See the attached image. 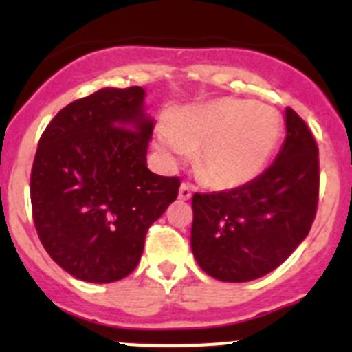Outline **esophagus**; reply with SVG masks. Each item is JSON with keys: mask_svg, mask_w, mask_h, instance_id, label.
Here are the masks:
<instances>
[{"mask_svg": "<svg viewBox=\"0 0 352 352\" xmlns=\"http://www.w3.org/2000/svg\"><path fill=\"white\" fill-rule=\"evenodd\" d=\"M192 194H194V186L188 185V183H182V186H179V199L188 201L192 197Z\"/></svg>", "mask_w": 352, "mask_h": 352, "instance_id": "esophagus-1", "label": "esophagus"}]
</instances>
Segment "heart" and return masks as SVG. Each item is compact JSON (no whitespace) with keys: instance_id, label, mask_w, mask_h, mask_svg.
<instances>
[{"instance_id":"b5f03b06","label":"heart","mask_w":352,"mask_h":352,"mask_svg":"<svg viewBox=\"0 0 352 352\" xmlns=\"http://www.w3.org/2000/svg\"><path fill=\"white\" fill-rule=\"evenodd\" d=\"M282 133L278 111L266 104L219 98L170 116L157 133L158 148L173 164L197 151L201 178L217 188H234L257 178Z\"/></svg>"}]
</instances>
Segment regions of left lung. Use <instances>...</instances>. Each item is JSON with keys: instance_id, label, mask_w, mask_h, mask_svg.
<instances>
[{"instance_id": "1", "label": "left lung", "mask_w": 352, "mask_h": 352, "mask_svg": "<svg viewBox=\"0 0 352 352\" xmlns=\"http://www.w3.org/2000/svg\"><path fill=\"white\" fill-rule=\"evenodd\" d=\"M285 126L280 153L261 176L232 190L192 197V252L217 280H256L309 236L319 203V148L291 107Z\"/></svg>"}]
</instances>
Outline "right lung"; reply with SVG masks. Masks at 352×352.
<instances>
[{
  "label": "right lung",
  "instance_id": "add662e5",
  "mask_svg": "<svg viewBox=\"0 0 352 352\" xmlns=\"http://www.w3.org/2000/svg\"><path fill=\"white\" fill-rule=\"evenodd\" d=\"M142 100L141 86L100 89L61 109L38 141L30 178L36 234L80 280L130 275L148 229L178 197V176L146 167L153 121Z\"/></svg>",
  "mask_w": 352,
  "mask_h": 352
}]
</instances>
